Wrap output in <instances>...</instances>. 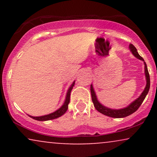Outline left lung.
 <instances>
[{
    "instance_id": "obj_1",
    "label": "left lung",
    "mask_w": 157,
    "mask_h": 157,
    "mask_svg": "<svg viewBox=\"0 0 157 157\" xmlns=\"http://www.w3.org/2000/svg\"><path fill=\"white\" fill-rule=\"evenodd\" d=\"M129 49L131 52V53L133 54V55L134 57H136V58L140 59V60H142L144 62V65H145V79H146V86H145V89L142 91L140 96L136 98V100H134L131 103L129 104L128 105L126 106L125 108H122V109H110V108L106 107V106L103 105L102 103H100L99 102V100H97V97L95 93L94 89L93 88V85H91V100L94 105L95 109L100 113H102V114L105 115V116L110 117L113 118H123L125 117L129 116V115L132 114L133 113H134L135 111L137 110L140 106L141 105V104L143 102V100H145V97L148 93L149 89H150V76H149L148 71H147V65L145 63V62L144 61L143 58L138 54L137 50L135 48V46L133 44L129 45Z\"/></svg>"
}]
</instances>
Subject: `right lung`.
Instances as JSON below:
<instances>
[{"label":"right lung","mask_w":157,"mask_h":157,"mask_svg":"<svg viewBox=\"0 0 157 157\" xmlns=\"http://www.w3.org/2000/svg\"><path fill=\"white\" fill-rule=\"evenodd\" d=\"M75 84V81H74L72 82V84L70 86V87L68 88L67 93H66V99H65V101L63 104L62 106L57 110V111H54L51 113H48V114L46 115H44V116H40V117H33L31 116V115H29L30 117L34 119V120H38V121H47V120H54V119H57L63 115L66 112L68 109V103L70 102V94H71V91L72 90Z\"/></svg>","instance_id":"1"}]
</instances>
